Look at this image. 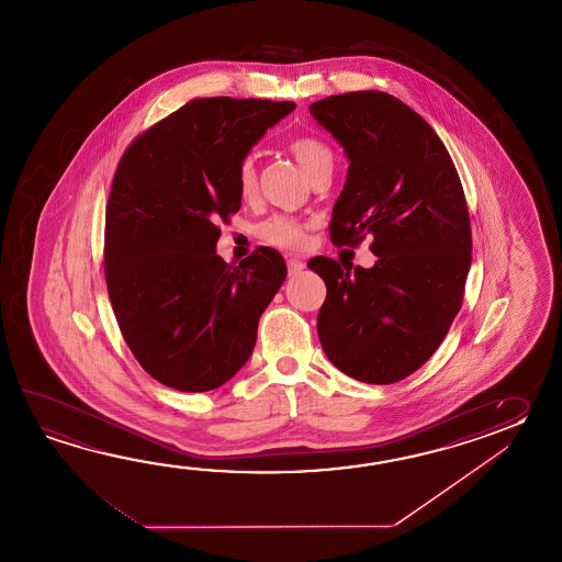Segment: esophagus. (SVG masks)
<instances>
[{
    "label": "esophagus",
    "mask_w": 562,
    "mask_h": 562,
    "mask_svg": "<svg viewBox=\"0 0 562 562\" xmlns=\"http://www.w3.org/2000/svg\"><path fill=\"white\" fill-rule=\"evenodd\" d=\"M286 267H289V273H291V276H297V273H301V271L305 269V263H303L301 259H297V257H289V259H286Z\"/></svg>",
    "instance_id": "esophagus-1"
}]
</instances>
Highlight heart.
Wrapping results in <instances>:
<instances>
[{
    "label": "heart",
    "instance_id": "obj_1",
    "mask_svg": "<svg viewBox=\"0 0 562 562\" xmlns=\"http://www.w3.org/2000/svg\"><path fill=\"white\" fill-rule=\"evenodd\" d=\"M289 150L310 179L323 167L334 165L331 148L317 136H295L289 143ZM235 179L240 199H252L257 194V167L252 156L240 158ZM259 237L281 249H299L305 243V223H301L295 216L273 215L259 225Z\"/></svg>",
    "mask_w": 562,
    "mask_h": 562
}]
</instances>
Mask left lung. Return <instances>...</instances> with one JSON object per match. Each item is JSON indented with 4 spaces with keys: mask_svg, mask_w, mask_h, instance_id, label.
<instances>
[{
    "mask_svg": "<svg viewBox=\"0 0 562 562\" xmlns=\"http://www.w3.org/2000/svg\"><path fill=\"white\" fill-rule=\"evenodd\" d=\"M310 112L349 160L331 240L353 247L371 235L378 257L353 273L327 257L307 263L327 286L319 341L349 378L400 382L431 358L462 307L472 263L464 189L438 134L395 95H329Z\"/></svg>",
    "mask_w": 562,
    "mask_h": 562,
    "instance_id": "8db88e82",
    "label": "left lung"
}]
</instances>
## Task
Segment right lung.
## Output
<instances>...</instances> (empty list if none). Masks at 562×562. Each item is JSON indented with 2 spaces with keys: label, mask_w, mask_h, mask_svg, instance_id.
Masks as SVG:
<instances>
[{
  "label": "right lung",
  "mask_w": 562,
  "mask_h": 562,
  "mask_svg": "<svg viewBox=\"0 0 562 562\" xmlns=\"http://www.w3.org/2000/svg\"><path fill=\"white\" fill-rule=\"evenodd\" d=\"M295 102L194 98L132 140L106 204L104 276L124 341L179 392H211L252 353L286 277L261 247L228 265L218 223L240 209L237 165Z\"/></svg>",
  "instance_id": "add662e5"
}]
</instances>
